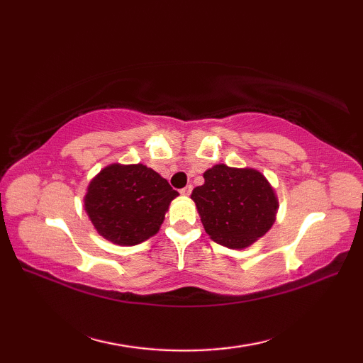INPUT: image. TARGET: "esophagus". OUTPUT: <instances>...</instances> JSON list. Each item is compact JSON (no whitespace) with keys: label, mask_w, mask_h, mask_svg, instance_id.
I'll return each mask as SVG.
<instances>
[{"label":"esophagus","mask_w":363,"mask_h":363,"mask_svg":"<svg viewBox=\"0 0 363 363\" xmlns=\"http://www.w3.org/2000/svg\"><path fill=\"white\" fill-rule=\"evenodd\" d=\"M191 190H194V187H191V186L184 187V189H181V195H184V196H189V195L191 194Z\"/></svg>","instance_id":"esophagus-1"}]
</instances>
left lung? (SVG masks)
Listing matches in <instances>:
<instances>
[{"label":"left lung","mask_w":363,"mask_h":363,"mask_svg":"<svg viewBox=\"0 0 363 363\" xmlns=\"http://www.w3.org/2000/svg\"><path fill=\"white\" fill-rule=\"evenodd\" d=\"M206 233L228 248H246L273 226L277 199L256 169L215 165L191 191Z\"/></svg>","instance_id":"1"}]
</instances>
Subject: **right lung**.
<instances>
[{
  "label": "right lung",
  "instance_id": "obj_1",
  "mask_svg": "<svg viewBox=\"0 0 363 363\" xmlns=\"http://www.w3.org/2000/svg\"><path fill=\"white\" fill-rule=\"evenodd\" d=\"M177 195L148 167L113 164L90 182L84 204L99 234L112 243L130 246L157 233Z\"/></svg>",
  "mask_w": 363,
  "mask_h": 363
}]
</instances>
